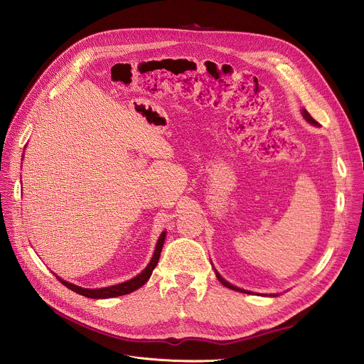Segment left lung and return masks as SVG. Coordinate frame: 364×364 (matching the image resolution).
<instances>
[{
    "mask_svg": "<svg viewBox=\"0 0 364 364\" xmlns=\"http://www.w3.org/2000/svg\"><path fill=\"white\" fill-rule=\"evenodd\" d=\"M301 115H303V118L307 121V122H309V124H312V125H319L312 117H311V114H309V112H307L306 109H303L301 110ZM214 271H215V268H214ZM215 277L218 278V282L223 284V286H225V287H228V289H232V290H236V291H240V293H250V291H246V290H243V289H239V287H236V286H233V284H230V283H228L226 282V279L225 278H223L217 271H215Z\"/></svg>",
    "mask_w": 364,
    "mask_h": 364,
    "instance_id": "8db88e82",
    "label": "left lung"
}]
</instances>
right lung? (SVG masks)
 <instances>
[{
    "instance_id": "right-lung-1",
    "label": "right lung",
    "mask_w": 364,
    "mask_h": 364,
    "mask_svg": "<svg viewBox=\"0 0 364 364\" xmlns=\"http://www.w3.org/2000/svg\"><path fill=\"white\" fill-rule=\"evenodd\" d=\"M164 239H166V232H163L160 235L159 240H157V245H156L154 254H153V258H151L150 264L144 268V271L141 274H138L136 277L128 279V282H125V283H121V284H117V286H110V287H103V289H82V287H78L75 284H71V283L65 282V279H63L60 277H57V278L60 279V282L65 287H68L70 290H73V291H75V293H78L81 296L90 297V299H110V297H118V296H124V294L132 293V291H135L136 289L144 286L149 282V278L151 277L153 269L156 268V265L159 262Z\"/></svg>"
}]
</instances>
